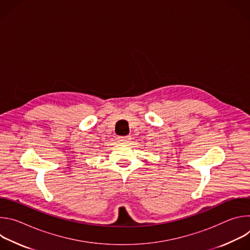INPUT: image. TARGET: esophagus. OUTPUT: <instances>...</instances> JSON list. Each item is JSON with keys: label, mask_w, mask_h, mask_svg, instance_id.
<instances>
[{"label": "esophagus", "mask_w": 250, "mask_h": 250, "mask_svg": "<svg viewBox=\"0 0 250 250\" xmlns=\"http://www.w3.org/2000/svg\"><path fill=\"white\" fill-rule=\"evenodd\" d=\"M130 139H131V136H130V135L118 137V140H119V142H121V144H127V142H128Z\"/></svg>", "instance_id": "obj_1"}]
</instances>
